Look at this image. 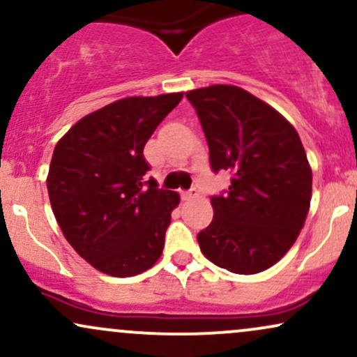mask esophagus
Returning <instances> with one entry per match:
<instances>
[{"label": "esophagus", "mask_w": 357, "mask_h": 357, "mask_svg": "<svg viewBox=\"0 0 357 357\" xmlns=\"http://www.w3.org/2000/svg\"><path fill=\"white\" fill-rule=\"evenodd\" d=\"M183 199L184 202H190V199H192V198H196V196H198V190H196V188H191V190H188V191H183Z\"/></svg>", "instance_id": "1"}]
</instances>
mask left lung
Instances as JSON below:
<instances>
[{"instance_id": "obj_1", "label": "left lung", "mask_w": 357, "mask_h": 357, "mask_svg": "<svg viewBox=\"0 0 357 357\" xmlns=\"http://www.w3.org/2000/svg\"><path fill=\"white\" fill-rule=\"evenodd\" d=\"M198 114L215 173L230 188L211 196L215 216L198 233L204 257L252 275L277 264L305 223L312 171L297 130L275 109L235 85L186 92Z\"/></svg>"}]
</instances>
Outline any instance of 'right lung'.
Returning a JSON list of instances; mask_svg holds the SVG:
<instances>
[{"label": "right lung", "mask_w": 357, "mask_h": 357, "mask_svg": "<svg viewBox=\"0 0 357 357\" xmlns=\"http://www.w3.org/2000/svg\"><path fill=\"white\" fill-rule=\"evenodd\" d=\"M181 99L112 102L56 142L47 178L53 215L73 250L107 275H137L161 257L179 195L146 179L144 146Z\"/></svg>", "instance_id": "1"}]
</instances>
